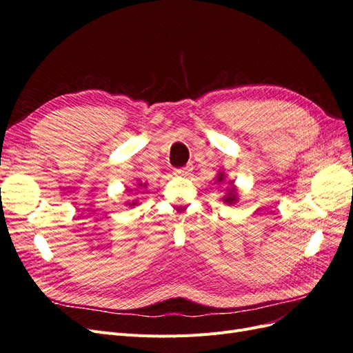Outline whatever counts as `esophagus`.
Listing matches in <instances>:
<instances>
[{
  "label": "esophagus",
  "instance_id": "1",
  "mask_svg": "<svg viewBox=\"0 0 353 353\" xmlns=\"http://www.w3.org/2000/svg\"><path fill=\"white\" fill-rule=\"evenodd\" d=\"M191 170H193V168H191V165H187V166H184V168L175 169L174 174L178 175V176H187V175H190Z\"/></svg>",
  "mask_w": 353,
  "mask_h": 353
}]
</instances>
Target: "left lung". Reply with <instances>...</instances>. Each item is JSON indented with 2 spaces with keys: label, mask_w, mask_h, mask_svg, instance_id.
Wrapping results in <instances>:
<instances>
[{
  "label": "left lung",
  "mask_w": 353,
  "mask_h": 353,
  "mask_svg": "<svg viewBox=\"0 0 353 353\" xmlns=\"http://www.w3.org/2000/svg\"><path fill=\"white\" fill-rule=\"evenodd\" d=\"M223 178H225V176H223V174H222V172H221V174H218L216 183H222ZM223 201H225L227 205H232L234 201H237V191H236V188L232 187V184L227 188V196L223 197Z\"/></svg>",
  "instance_id": "obj_1"
}]
</instances>
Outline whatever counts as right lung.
Segmentation results:
<instances>
[{
	"label": "right lung",
	"instance_id": "obj_1",
	"mask_svg": "<svg viewBox=\"0 0 353 353\" xmlns=\"http://www.w3.org/2000/svg\"><path fill=\"white\" fill-rule=\"evenodd\" d=\"M138 185H140V187H145L147 184H143V183H141V184H138ZM126 205H130V206H135V205H137V201H131V203H126Z\"/></svg>",
	"mask_w": 353,
	"mask_h": 353
}]
</instances>
